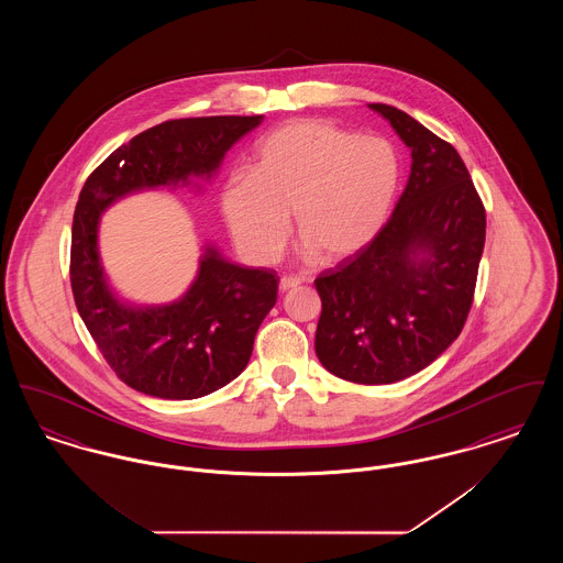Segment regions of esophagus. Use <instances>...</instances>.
Here are the masks:
<instances>
[{"instance_id":"esophagus-1","label":"esophagus","mask_w":563,"mask_h":563,"mask_svg":"<svg viewBox=\"0 0 563 563\" xmlns=\"http://www.w3.org/2000/svg\"><path fill=\"white\" fill-rule=\"evenodd\" d=\"M299 285H301L299 278H295V276H283L280 283H278V289L285 294V291H291V289L299 287Z\"/></svg>"}]
</instances>
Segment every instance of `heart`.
<instances>
[{
  "label": "heart",
  "mask_w": 563,
  "mask_h": 563,
  "mask_svg": "<svg viewBox=\"0 0 563 563\" xmlns=\"http://www.w3.org/2000/svg\"><path fill=\"white\" fill-rule=\"evenodd\" d=\"M401 186L397 147L321 120H294L266 134L253 170H234L221 211L242 253L269 264L289 236V213L308 253L344 262L386 225Z\"/></svg>",
  "instance_id": "1"
}]
</instances>
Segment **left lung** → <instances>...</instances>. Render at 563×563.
Returning a JSON list of instances; mask_svg holds the SVG:
<instances>
[{
  "instance_id": "left-lung-1",
  "label": "left lung",
  "mask_w": 563,
  "mask_h": 563,
  "mask_svg": "<svg viewBox=\"0 0 563 563\" xmlns=\"http://www.w3.org/2000/svg\"><path fill=\"white\" fill-rule=\"evenodd\" d=\"M369 108L411 150L401 198L375 241L314 280V350L327 372L393 384L422 372L460 335L477 285L485 209L454 145L401 109Z\"/></svg>"
}]
</instances>
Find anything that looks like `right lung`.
<instances>
[{
    "label": "right lung",
    "mask_w": 563,
    "mask_h": 563,
    "mask_svg": "<svg viewBox=\"0 0 563 563\" xmlns=\"http://www.w3.org/2000/svg\"><path fill=\"white\" fill-rule=\"evenodd\" d=\"M262 120L211 115L162 122L118 147L81 188L71 228L74 299L109 367L143 395L189 401L239 377L260 324L276 303L278 276L274 269L232 264L207 246L196 280L177 301L126 303L109 289L101 266V214L133 191L211 179L225 152Z\"/></svg>",
    "instance_id": "1"
}]
</instances>
